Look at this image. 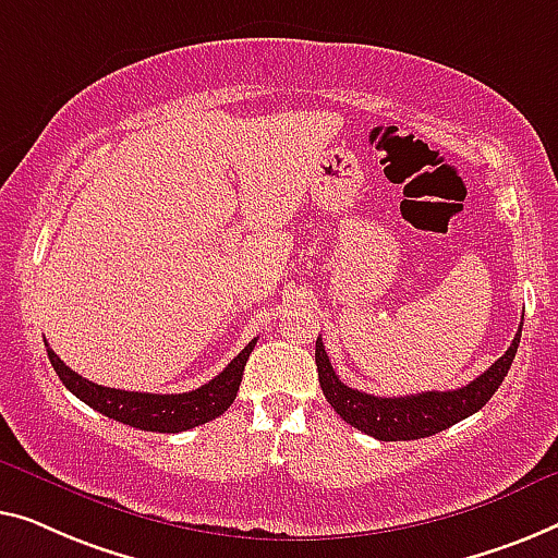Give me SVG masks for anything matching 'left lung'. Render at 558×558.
Instances as JSON below:
<instances>
[{"label":"left lung","mask_w":558,"mask_h":558,"mask_svg":"<svg viewBox=\"0 0 558 558\" xmlns=\"http://www.w3.org/2000/svg\"><path fill=\"white\" fill-rule=\"evenodd\" d=\"M518 343H521V328L504 356L483 372L465 387L452 391H422L410 397H374L366 391L351 389L336 376L331 361L324 349V341H316V366L320 389L328 404L341 414L343 422L361 433L372 435L381 442H399V439H420L442 433L454 422L475 414L485 402L496 395L504 384L508 368H511Z\"/></svg>","instance_id":"8db88e82"}]
</instances>
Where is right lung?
Segmentation results:
<instances>
[{
  "instance_id": "obj_1",
  "label": "right lung",
  "mask_w": 558,
  "mask_h": 558,
  "mask_svg": "<svg viewBox=\"0 0 558 558\" xmlns=\"http://www.w3.org/2000/svg\"><path fill=\"white\" fill-rule=\"evenodd\" d=\"M255 343L257 339L250 341L215 379L202 384L199 389L184 391V395H148V391L100 387V384L83 379L81 374H75L73 368L62 364L60 356L47 347V341L45 347L60 381L96 412L116 422H123V425L144 429V433H184V429L199 427L204 422L215 420L230 410L234 397H238L242 372H245V364L250 354H253Z\"/></svg>"
}]
</instances>
